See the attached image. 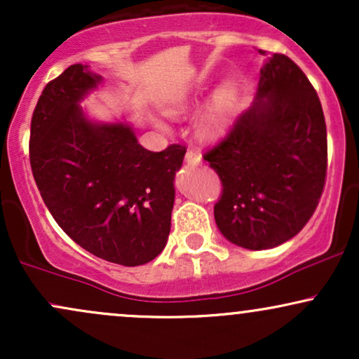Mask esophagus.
I'll return each mask as SVG.
<instances>
[{
    "instance_id": "1",
    "label": "esophagus",
    "mask_w": 359,
    "mask_h": 359,
    "mask_svg": "<svg viewBox=\"0 0 359 359\" xmlns=\"http://www.w3.org/2000/svg\"><path fill=\"white\" fill-rule=\"evenodd\" d=\"M185 162H187L189 165H199V163L203 162V158H201V154L197 150H187V154H185Z\"/></svg>"
}]
</instances>
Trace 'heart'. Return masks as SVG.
I'll use <instances>...</instances> for the list:
<instances>
[{
  "label": "heart",
  "mask_w": 359,
  "mask_h": 359,
  "mask_svg": "<svg viewBox=\"0 0 359 359\" xmlns=\"http://www.w3.org/2000/svg\"><path fill=\"white\" fill-rule=\"evenodd\" d=\"M238 97V89L234 84H224L222 88L214 94L211 104H209L208 111L203 116V121H201V130H203L204 135H212L221 133L226 126V119H228L229 113H231L234 108V102H236ZM175 111H180V108H175Z\"/></svg>",
  "instance_id": "b5f03b06"
}]
</instances>
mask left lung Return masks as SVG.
<instances>
[{
    "label": "left lung",
    "instance_id": "8db88e82",
    "mask_svg": "<svg viewBox=\"0 0 359 359\" xmlns=\"http://www.w3.org/2000/svg\"><path fill=\"white\" fill-rule=\"evenodd\" d=\"M204 160L222 184L214 219L226 240L269 250L307 224L324 191L327 131L319 96L294 60L266 59L257 100Z\"/></svg>",
    "mask_w": 359,
    "mask_h": 359
}]
</instances>
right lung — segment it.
I'll return each instance as SVG.
<instances>
[{
    "mask_svg": "<svg viewBox=\"0 0 359 359\" xmlns=\"http://www.w3.org/2000/svg\"><path fill=\"white\" fill-rule=\"evenodd\" d=\"M101 76L74 64L48 82L30 128V165L45 205L77 245L123 266L165 248L184 145L143 148L126 123H94L79 101Z\"/></svg>",
    "mask_w": 359,
    "mask_h": 359,
    "instance_id": "obj_1",
    "label": "right lung"
}]
</instances>
